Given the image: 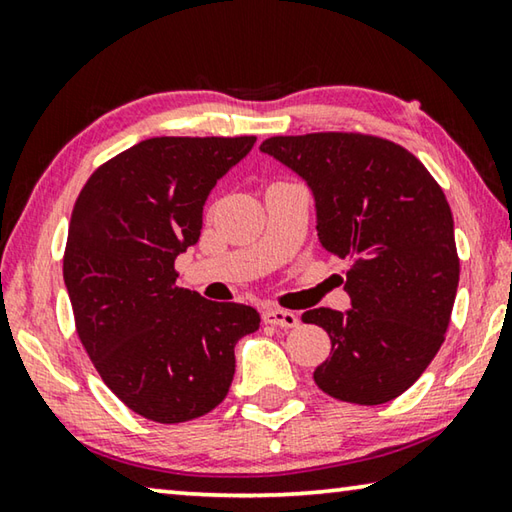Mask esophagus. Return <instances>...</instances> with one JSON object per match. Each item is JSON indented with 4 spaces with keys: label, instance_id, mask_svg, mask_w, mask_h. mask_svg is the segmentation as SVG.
Segmentation results:
<instances>
[{
    "label": "esophagus",
    "instance_id": "1",
    "mask_svg": "<svg viewBox=\"0 0 512 512\" xmlns=\"http://www.w3.org/2000/svg\"><path fill=\"white\" fill-rule=\"evenodd\" d=\"M262 316H264L266 325H275V327H284V329L296 327L300 323L298 316L287 309H266Z\"/></svg>",
    "mask_w": 512,
    "mask_h": 512
}]
</instances>
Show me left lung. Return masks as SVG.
I'll use <instances>...</instances> for the list:
<instances>
[{
	"mask_svg": "<svg viewBox=\"0 0 512 512\" xmlns=\"http://www.w3.org/2000/svg\"><path fill=\"white\" fill-rule=\"evenodd\" d=\"M259 151L305 180L320 246L348 259L352 309L302 314L332 339L314 381L341 402L395 400L436 357L452 316L461 264L443 189L415 155L372 135L271 137Z\"/></svg>",
	"mask_w": 512,
	"mask_h": 512,
	"instance_id": "left-lung-1",
	"label": "left lung"
}]
</instances>
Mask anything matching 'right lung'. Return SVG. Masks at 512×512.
Returning <instances> with one entry per match:
<instances>
[{"label":"right lung","mask_w":512,"mask_h":512,"mask_svg":"<svg viewBox=\"0 0 512 512\" xmlns=\"http://www.w3.org/2000/svg\"><path fill=\"white\" fill-rule=\"evenodd\" d=\"M257 137H153L92 173L63 259L76 332L128 409L162 424L210 413L230 391L235 345L257 309L176 287L173 262L201 237L207 196Z\"/></svg>","instance_id":"right-lung-1"}]
</instances>
